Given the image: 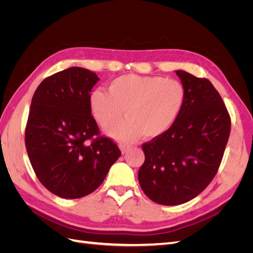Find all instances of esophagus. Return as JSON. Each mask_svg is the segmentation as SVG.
I'll return each mask as SVG.
<instances>
[{
    "label": "esophagus",
    "instance_id": "obj_1",
    "mask_svg": "<svg viewBox=\"0 0 253 253\" xmlns=\"http://www.w3.org/2000/svg\"><path fill=\"white\" fill-rule=\"evenodd\" d=\"M119 148L121 150L122 153H126L128 150H131V145H127V144H120Z\"/></svg>",
    "mask_w": 253,
    "mask_h": 253
}]
</instances>
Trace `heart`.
I'll return each mask as SVG.
<instances>
[{"label": "heart", "mask_w": 253, "mask_h": 253, "mask_svg": "<svg viewBox=\"0 0 253 253\" xmlns=\"http://www.w3.org/2000/svg\"><path fill=\"white\" fill-rule=\"evenodd\" d=\"M185 99V88L178 81L129 74L114 79L109 93L94 90L89 105L96 121L104 128L116 124L126 110L127 118L109 134L119 141L132 142L143 134L154 138L169 131L179 117Z\"/></svg>", "instance_id": "obj_1"}]
</instances>
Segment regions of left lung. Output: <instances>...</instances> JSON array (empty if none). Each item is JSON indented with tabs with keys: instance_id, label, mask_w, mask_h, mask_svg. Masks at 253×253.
Here are the masks:
<instances>
[{
	"instance_id": "1",
	"label": "left lung",
	"mask_w": 253,
	"mask_h": 253,
	"mask_svg": "<svg viewBox=\"0 0 253 253\" xmlns=\"http://www.w3.org/2000/svg\"><path fill=\"white\" fill-rule=\"evenodd\" d=\"M186 99L179 117L166 132L142 144L144 163L138 180L151 201L185 204L208 187L223 159L231 121L212 83L175 71Z\"/></svg>"
}]
</instances>
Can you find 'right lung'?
Listing matches in <instances>:
<instances>
[{
  "mask_svg": "<svg viewBox=\"0 0 253 253\" xmlns=\"http://www.w3.org/2000/svg\"><path fill=\"white\" fill-rule=\"evenodd\" d=\"M98 81L95 73L74 66L45 78L33 96L26 151L38 179L57 196L73 200L94 192L121 155L112 139L93 138L100 133L89 93Z\"/></svg>",
  "mask_w": 253,
  "mask_h": 253,
  "instance_id": "right-lung-1",
  "label": "right lung"
}]
</instances>
